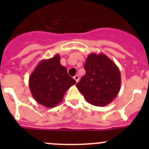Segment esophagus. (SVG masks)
I'll return each mask as SVG.
<instances>
[{
  "label": "esophagus",
  "instance_id": "obj_1",
  "mask_svg": "<svg viewBox=\"0 0 149 149\" xmlns=\"http://www.w3.org/2000/svg\"><path fill=\"white\" fill-rule=\"evenodd\" d=\"M74 80H75V81L76 82H78L79 81V76L77 75V74H76L75 76H74Z\"/></svg>",
  "mask_w": 149,
  "mask_h": 149
}]
</instances>
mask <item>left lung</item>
I'll return each instance as SVG.
<instances>
[{
  "mask_svg": "<svg viewBox=\"0 0 149 149\" xmlns=\"http://www.w3.org/2000/svg\"><path fill=\"white\" fill-rule=\"evenodd\" d=\"M85 75L76 86L88 103L104 107L111 103L121 87V74L113 60L104 54L91 53L86 58Z\"/></svg>",
  "mask_w": 149,
  "mask_h": 149,
  "instance_id": "obj_1",
  "label": "left lung"
}]
</instances>
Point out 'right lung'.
<instances>
[{"label":"right lung","instance_id":"add662e5","mask_svg":"<svg viewBox=\"0 0 149 149\" xmlns=\"http://www.w3.org/2000/svg\"><path fill=\"white\" fill-rule=\"evenodd\" d=\"M76 81L60 64V56L42 60L29 77V86L34 99L46 107H54L63 101L65 92Z\"/></svg>","mask_w":149,"mask_h":149}]
</instances>
